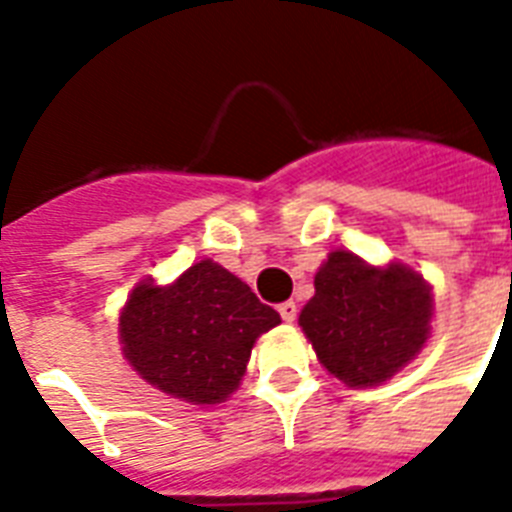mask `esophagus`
I'll return each instance as SVG.
<instances>
[{
	"mask_svg": "<svg viewBox=\"0 0 512 512\" xmlns=\"http://www.w3.org/2000/svg\"><path fill=\"white\" fill-rule=\"evenodd\" d=\"M279 313H281V319L287 321V324H292V321L297 319V305L292 303V300H287V303L279 305Z\"/></svg>",
	"mask_w": 512,
	"mask_h": 512,
	"instance_id": "34e87169",
	"label": "esophagus"
}]
</instances>
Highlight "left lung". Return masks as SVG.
<instances>
[{
    "label": "left lung",
    "mask_w": 512,
    "mask_h": 512,
    "mask_svg": "<svg viewBox=\"0 0 512 512\" xmlns=\"http://www.w3.org/2000/svg\"><path fill=\"white\" fill-rule=\"evenodd\" d=\"M300 327L329 374L372 388L412 361L430 335V284L404 263L374 268L353 252H329Z\"/></svg>",
    "instance_id": "left-lung-1"
}]
</instances>
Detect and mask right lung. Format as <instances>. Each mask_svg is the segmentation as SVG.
<instances>
[{
	"label": "right lung",
	"instance_id": "right-lung-1",
	"mask_svg": "<svg viewBox=\"0 0 512 512\" xmlns=\"http://www.w3.org/2000/svg\"><path fill=\"white\" fill-rule=\"evenodd\" d=\"M281 324L271 305L212 260L177 281H140L119 316V340L132 369L188 404H220L239 388L252 345Z\"/></svg>",
	"mask_w": 512,
	"mask_h": 512
}]
</instances>
